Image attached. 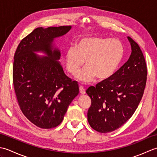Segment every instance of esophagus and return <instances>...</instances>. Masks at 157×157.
<instances>
[{"label":"esophagus","mask_w":157,"mask_h":157,"mask_svg":"<svg viewBox=\"0 0 157 157\" xmlns=\"http://www.w3.org/2000/svg\"><path fill=\"white\" fill-rule=\"evenodd\" d=\"M79 92H80V94H86V90L82 86H79Z\"/></svg>","instance_id":"1"}]
</instances>
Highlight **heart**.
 I'll return each instance as SVG.
<instances>
[{
    "instance_id": "heart-1",
    "label": "heart",
    "mask_w": 157,
    "mask_h": 157,
    "mask_svg": "<svg viewBox=\"0 0 157 157\" xmlns=\"http://www.w3.org/2000/svg\"><path fill=\"white\" fill-rule=\"evenodd\" d=\"M124 55L123 43L117 38L99 36L83 38L75 45H71L65 52V64L67 71L77 74L84 61V67L76 78L88 84L97 78L106 79L117 69Z\"/></svg>"
}]
</instances>
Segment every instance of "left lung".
<instances>
[{"instance_id":"left-lung-1","label":"left lung","mask_w":157,"mask_h":157,"mask_svg":"<svg viewBox=\"0 0 157 157\" xmlns=\"http://www.w3.org/2000/svg\"><path fill=\"white\" fill-rule=\"evenodd\" d=\"M132 48L129 59L109 78L86 92L91 98L88 121L101 133L119 128L131 118L142 98L146 83L147 67L138 44L128 37Z\"/></svg>"}]
</instances>
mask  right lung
<instances>
[{
	"instance_id": "right-lung-1",
	"label": "right lung",
	"mask_w": 157,
	"mask_h": 157,
	"mask_svg": "<svg viewBox=\"0 0 157 157\" xmlns=\"http://www.w3.org/2000/svg\"><path fill=\"white\" fill-rule=\"evenodd\" d=\"M71 29V25L36 28L22 40L14 55L13 86L20 109L42 129L58 126L79 94L78 82L65 74L59 61L61 52L53 44Z\"/></svg>"
}]
</instances>
